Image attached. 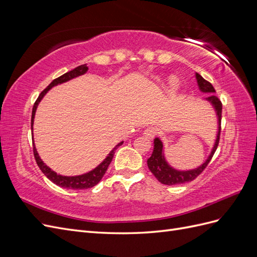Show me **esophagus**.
I'll use <instances>...</instances> for the list:
<instances>
[{
  "label": "esophagus",
  "instance_id": "34e87169",
  "mask_svg": "<svg viewBox=\"0 0 257 257\" xmlns=\"http://www.w3.org/2000/svg\"><path fill=\"white\" fill-rule=\"evenodd\" d=\"M155 134H157V130H155L154 127H147L144 131V135L149 139H152L155 136Z\"/></svg>",
  "mask_w": 257,
  "mask_h": 257
}]
</instances>
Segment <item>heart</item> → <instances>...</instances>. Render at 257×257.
I'll return each instance as SVG.
<instances>
[{"instance_id":"b5f03b06","label":"heart","mask_w":257,"mask_h":257,"mask_svg":"<svg viewBox=\"0 0 257 257\" xmlns=\"http://www.w3.org/2000/svg\"><path fill=\"white\" fill-rule=\"evenodd\" d=\"M179 84H180V82H179V79L176 78V77H173V78H170L169 80V88L172 91H177L179 89Z\"/></svg>"}]
</instances>
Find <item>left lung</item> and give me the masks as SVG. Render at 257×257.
<instances>
[{
	"instance_id": "left-lung-1",
	"label": "left lung",
	"mask_w": 257,
	"mask_h": 257,
	"mask_svg": "<svg viewBox=\"0 0 257 257\" xmlns=\"http://www.w3.org/2000/svg\"><path fill=\"white\" fill-rule=\"evenodd\" d=\"M195 78L197 81L198 89L200 92L207 93L209 94L207 97L204 99L207 100L208 103L211 104L213 107V109L215 111L216 118H217V131H216V137L213 144V147L211 151H210L208 158L206 161L197 166L196 168L193 169H186V170H180L173 167L167 162L165 154H164V145H163L162 141L159 137L154 138L153 142V152L151 154V157L148 159L147 164L149 169L151 170V173L154 175V177L158 179V180L166 185H175V184H182L185 182H190L194 180L201 172L206 168V166L209 164L210 160L212 159L213 154L216 150L217 145H219L220 141V133H221V119H222V103L221 100L217 98L214 93L215 90L212 87V84L205 80L203 77H201L199 74L195 73Z\"/></svg>"
}]
</instances>
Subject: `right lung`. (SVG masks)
Masks as SVG:
<instances>
[{"label":"right lung","mask_w":257,"mask_h":257,"mask_svg":"<svg viewBox=\"0 0 257 257\" xmlns=\"http://www.w3.org/2000/svg\"><path fill=\"white\" fill-rule=\"evenodd\" d=\"M88 69H89V67L87 66V64L77 66L76 68L73 69V71L68 72V73H65L64 75L60 76L59 78L54 79L48 85V87L46 88L41 93L40 96H38V98L36 99V102H35V104L33 106V110H32V119H31V130H32V134H33V124H34V118H35L36 109H37V107H38V104H40L41 100L43 99V97L46 94H47V92L52 87H56V85H58V84L67 82L69 80L76 78V77L84 75L85 73L88 72ZM122 144H123V142H120L118 145H115V147L113 148V149L109 153H108V155L104 159V161L100 163V164H98L95 168H93L92 170H90V172H88V173L82 174V175H78V176H63V175H60V174H57L56 172H54V170H52L50 167H48L47 165H46L45 163L43 162V160L41 159L40 154H38L37 150H36V147H35V144H34V139H33V152H34V158H35V161L37 163L38 167H40V169L42 170L43 174L46 177H47L50 181H52L54 184L61 186V188L69 189V190H84V189L92 188V186L96 185L100 181V179L104 177L108 166H109V164H110L111 161H112V158H113V154H114L115 149L119 146H121Z\"/></svg>","instance_id":"1"}]
</instances>
